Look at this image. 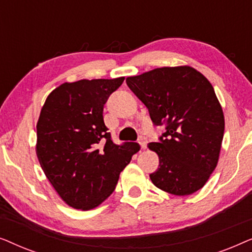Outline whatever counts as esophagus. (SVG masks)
Here are the masks:
<instances>
[{
	"label": "esophagus",
	"mask_w": 252,
	"mask_h": 252,
	"mask_svg": "<svg viewBox=\"0 0 252 252\" xmlns=\"http://www.w3.org/2000/svg\"><path fill=\"white\" fill-rule=\"evenodd\" d=\"M139 143H140V146H141V148H142V149H144V148H147V137L146 136H140V139H139Z\"/></svg>",
	"instance_id": "1"
}]
</instances>
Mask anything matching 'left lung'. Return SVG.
<instances>
[{
    "mask_svg": "<svg viewBox=\"0 0 252 252\" xmlns=\"http://www.w3.org/2000/svg\"><path fill=\"white\" fill-rule=\"evenodd\" d=\"M126 84L149 110L155 126H165L148 144L159 157L153 184L178 196L206 184L217 166L225 130L222 109L212 85L190 66L160 67L128 77Z\"/></svg>",
    "mask_w": 252,
    "mask_h": 252,
    "instance_id": "obj_1",
    "label": "left lung"
}]
</instances>
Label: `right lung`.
Instances as JSON below:
<instances>
[{
	"label": "right lung",
	"instance_id": "1",
	"mask_svg": "<svg viewBox=\"0 0 252 252\" xmlns=\"http://www.w3.org/2000/svg\"><path fill=\"white\" fill-rule=\"evenodd\" d=\"M124 79L65 82L41 110L37 158L55 190L74 209H94L108 198L140 150L136 142H113L103 119L104 104Z\"/></svg>",
	"mask_w": 252,
	"mask_h": 252
}]
</instances>
